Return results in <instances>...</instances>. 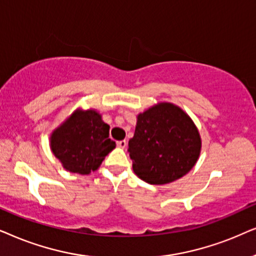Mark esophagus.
Returning a JSON list of instances; mask_svg holds the SVG:
<instances>
[{"instance_id":"obj_1","label":"esophagus","mask_w":256,"mask_h":256,"mask_svg":"<svg viewBox=\"0 0 256 256\" xmlns=\"http://www.w3.org/2000/svg\"><path fill=\"white\" fill-rule=\"evenodd\" d=\"M117 145L120 148H125L126 145H128V142H126V140H119V142H117Z\"/></svg>"}]
</instances>
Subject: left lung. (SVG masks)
I'll use <instances>...</instances> for the list:
<instances>
[{"label":"left lung","instance_id":"left-lung-1","mask_svg":"<svg viewBox=\"0 0 256 256\" xmlns=\"http://www.w3.org/2000/svg\"><path fill=\"white\" fill-rule=\"evenodd\" d=\"M200 148L202 140L192 119L176 105L160 103L138 114L128 151L139 178L162 185L190 172Z\"/></svg>","mask_w":256,"mask_h":256}]
</instances>
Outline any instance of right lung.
I'll use <instances>...</instances> for the list:
<instances>
[{
    "label": "right lung",
    "mask_w": 256,
    "mask_h": 256,
    "mask_svg": "<svg viewBox=\"0 0 256 256\" xmlns=\"http://www.w3.org/2000/svg\"><path fill=\"white\" fill-rule=\"evenodd\" d=\"M108 130L110 126L94 110H77L52 132L51 150L68 171L88 174L116 148Z\"/></svg>",
    "instance_id": "add662e5"
}]
</instances>
